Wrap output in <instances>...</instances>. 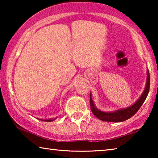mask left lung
<instances>
[{
    "instance_id": "1",
    "label": "left lung",
    "mask_w": 158,
    "mask_h": 158,
    "mask_svg": "<svg viewBox=\"0 0 158 158\" xmlns=\"http://www.w3.org/2000/svg\"><path fill=\"white\" fill-rule=\"evenodd\" d=\"M150 89V74L149 71H147V81L146 88L144 89L142 95L138 99L137 101L132 105V106L127 107L125 109H118V110L112 111V112H105L102 111L100 109L95 107L94 102L91 98V94H90V109L93 112V114L95 115V117H97L101 121H107V122H123L126 120L129 119L130 118L133 116L139 108L143 105L144 101L148 96Z\"/></svg>"
}]
</instances>
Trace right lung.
<instances>
[{
    "mask_svg": "<svg viewBox=\"0 0 158 158\" xmlns=\"http://www.w3.org/2000/svg\"><path fill=\"white\" fill-rule=\"evenodd\" d=\"M40 120H41V121H47V122H51V121H53V120H55V118H53V119H47V120H42V119H40Z\"/></svg>",
    "mask_w": 158,
    "mask_h": 158,
    "instance_id": "add662e5",
    "label": "right lung"
}]
</instances>
